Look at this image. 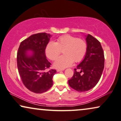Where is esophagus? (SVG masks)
<instances>
[{
  "mask_svg": "<svg viewBox=\"0 0 121 121\" xmlns=\"http://www.w3.org/2000/svg\"><path fill=\"white\" fill-rule=\"evenodd\" d=\"M63 70H64V69H57V72H60V71H63Z\"/></svg>",
  "mask_w": 121,
  "mask_h": 121,
  "instance_id": "1",
  "label": "esophagus"
}]
</instances>
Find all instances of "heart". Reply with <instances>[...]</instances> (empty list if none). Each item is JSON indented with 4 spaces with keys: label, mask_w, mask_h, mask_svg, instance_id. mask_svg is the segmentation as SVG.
<instances>
[{
    "label": "heart",
    "mask_w": 121,
    "mask_h": 121,
    "mask_svg": "<svg viewBox=\"0 0 121 121\" xmlns=\"http://www.w3.org/2000/svg\"><path fill=\"white\" fill-rule=\"evenodd\" d=\"M87 49V43L85 40L70 35H64L57 38L56 42H48L45 52L48 59L54 61L63 51L64 55L58 58L54 66L56 68L65 69L71 66L74 61L80 62L82 61Z\"/></svg>",
    "instance_id": "obj_1"
}]
</instances>
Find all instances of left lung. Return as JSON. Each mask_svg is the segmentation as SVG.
Returning a JSON list of instances; mask_svg holds the SVG:
<instances>
[{
	"label": "left lung",
	"mask_w": 121,
	"mask_h": 121,
	"mask_svg": "<svg viewBox=\"0 0 121 121\" xmlns=\"http://www.w3.org/2000/svg\"><path fill=\"white\" fill-rule=\"evenodd\" d=\"M86 40L87 52L82 61L74 69L73 76L69 80V86L79 92L88 91L97 85L104 65V52L100 42L90 34Z\"/></svg>",
	"instance_id": "1"
}]
</instances>
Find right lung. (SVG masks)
<instances>
[{
	"label": "right lung",
	"instance_id": "obj_1",
	"mask_svg": "<svg viewBox=\"0 0 121 121\" xmlns=\"http://www.w3.org/2000/svg\"><path fill=\"white\" fill-rule=\"evenodd\" d=\"M51 35L46 33L35 34L22 41L17 52V66L22 83L30 91L41 93L53 85L52 77L56 72L50 69L51 63L46 59L45 49ZM31 50V56L27 55Z\"/></svg>",
	"mask_w": 121,
	"mask_h": 121
}]
</instances>
